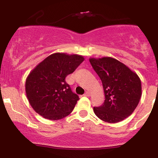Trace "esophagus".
Instances as JSON below:
<instances>
[{
    "label": "esophagus",
    "instance_id": "1",
    "mask_svg": "<svg viewBox=\"0 0 158 158\" xmlns=\"http://www.w3.org/2000/svg\"><path fill=\"white\" fill-rule=\"evenodd\" d=\"M83 96H85V97H90V93L88 91H86Z\"/></svg>",
    "mask_w": 158,
    "mask_h": 158
}]
</instances>
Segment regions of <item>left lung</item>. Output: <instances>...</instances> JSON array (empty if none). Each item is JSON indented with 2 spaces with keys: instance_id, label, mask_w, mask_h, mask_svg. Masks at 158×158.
I'll return each instance as SVG.
<instances>
[{
  "instance_id": "1",
  "label": "left lung",
  "mask_w": 158,
  "mask_h": 158,
  "mask_svg": "<svg viewBox=\"0 0 158 158\" xmlns=\"http://www.w3.org/2000/svg\"><path fill=\"white\" fill-rule=\"evenodd\" d=\"M90 64L102 81L104 103L94 107L99 119L109 123L120 122L133 113L142 95L137 74L111 57L90 58Z\"/></svg>"
}]
</instances>
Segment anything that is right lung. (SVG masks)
I'll return each mask as SVG.
<instances>
[{
    "label": "right lung",
    "mask_w": 158,
    "mask_h": 158,
    "mask_svg": "<svg viewBox=\"0 0 158 158\" xmlns=\"http://www.w3.org/2000/svg\"><path fill=\"white\" fill-rule=\"evenodd\" d=\"M85 60L82 56L56 52L40 62L27 77V97L34 110L45 119L58 120L72 112L79 96L65 78Z\"/></svg>",
    "instance_id": "right-lung-1"
}]
</instances>
